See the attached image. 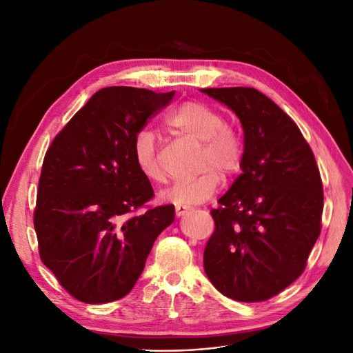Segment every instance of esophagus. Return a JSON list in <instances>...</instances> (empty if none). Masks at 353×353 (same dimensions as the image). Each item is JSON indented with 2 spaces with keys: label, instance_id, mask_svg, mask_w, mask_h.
<instances>
[{
  "label": "esophagus",
  "instance_id": "obj_1",
  "mask_svg": "<svg viewBox=\"0 0 353 353\" xmlns=\"http://www.w3.org/2000/svg\"><path fill=\"white\" fill-rule=\"evenodd\" d=\"M189 210H190V208H188V206H176V216L181 217V216L186 214Z\"/></svg>",
  "mask_w": 353,
  "mask_h": 353
}]
</instances>
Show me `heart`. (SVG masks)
<instances>
[{"label": "heart", "mask_w": 353, "mask_h": 353, "mask_svg": "<svg viewBox=\"0 0 353 353\" xmlns=\"http://www.w3.org/2000/svg\"><path fill=\"white\" fill-rule=\"evenodd\" d=\"M170 132L181 139L203 144L200 167L203 172L190 180L176 181L161 193V199L176 206H192L205 203L214 196L223 176L236 174L243 163V141L234 128L225 124L217 110L199 103L181 104L167 120ZM133 154L137 169L152 183H163L164 172L159 161L156 137L141 130L133 141Z\"/></svg>", "instance_id": "b5f03b06"}]
</instances>
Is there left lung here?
<instances>
[{"instance_id":"obj_1","label":"left lung","mask_w":353,"mask_h":353,"mask_svg":"<svg viewBox=\"0 0 353 353\" xmlns=\"http://www.w3.org/2000/svg\"><path fill=\"white\" fill-rule=\"evenodd\" d=\"M243 127L240 174L212 210L203 256L213 286L239 302H262L302 274L321 233L322 180L299 127L250 87L201 88Z\"/></svg>"}]
</instances>
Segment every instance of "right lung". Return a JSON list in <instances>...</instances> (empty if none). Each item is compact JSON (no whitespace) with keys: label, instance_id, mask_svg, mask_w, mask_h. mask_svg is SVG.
Masks as SVG:
<instances>
[{"label":"right lung","instance_id":"add662e5","mask_svg":"<svg viewBox=\"0 0 353 353\" xmlns=\"http://www.w3.org/2000/svg\"><path fill=\"white\" fill-rule=\"evenodd\" d=\"M174 91L99 90L46 153L34 212L43 263L84 303H108L133 289L174 206L136 212L154 193L137 169L133 141Z\"/></svg>","mask_w":353,"mask_h":353}]
</instances>
